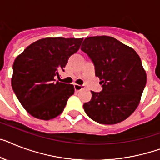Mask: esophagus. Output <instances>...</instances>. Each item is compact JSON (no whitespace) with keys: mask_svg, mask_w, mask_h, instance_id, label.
Wrapping results in <instances>:
<instances>
[{"mask_svg":"<svg viewBox=\"0 0 160 160\" xmlns=\"http://www.w3.org/2000/svg\"><path fill=\"white\" fill-rule=\"evenodd\" d=\"M74 87H75V89H76V91H80V89H84V85H81V84H74Z\"/></svg>","mask_w":160,"mask_h":160,"instance_id":"1","label":"esophagus"}]
</instances>
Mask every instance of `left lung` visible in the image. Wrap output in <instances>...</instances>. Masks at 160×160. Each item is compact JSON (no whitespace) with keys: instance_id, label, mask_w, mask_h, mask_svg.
I'll return each mask as SVG.
<instances>
[{"instance_id":"obj_1","label":"left lung","mask_w":160,"mask_h":160,"mask_svg":"<svg viewBox=\"0 0 160 160\" xmlns=\"http://www.w3.org/2000/svg\"><path fill=\"white\" fill-rule=\"evenodd\" d=\"M81 50L92 61L102 90L92 93L84 112L100 124H116L133 113L146 84V74L134 49L109 36L86 38Z\"/></svg>"}]
</instances>
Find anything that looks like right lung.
I'll list each match as a JSON object with an SVG mask.
<instances>
[{"label": "right lung", "instance_id": "obj_1", "mask_svg": "<svg viewBox=\"0 0 160 160\" xmlns=\"http://www.w3.org/2000/svg\"><path fill=\"white\" fill-rule=\"evenodd\" d=\"M83 38H46L34 42L16 58L11 85L17 98L28 113L50 120L64 110L74 94L73 84L56 80L64 71L69 58L76 53Z\"/></svg>", "mask_w": 160, "mask_h": 160}]
</instances>
